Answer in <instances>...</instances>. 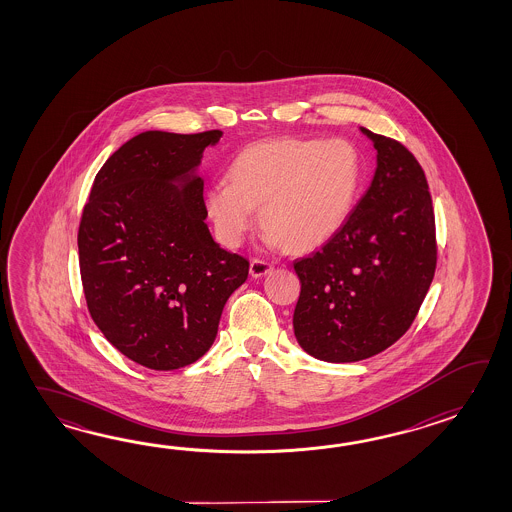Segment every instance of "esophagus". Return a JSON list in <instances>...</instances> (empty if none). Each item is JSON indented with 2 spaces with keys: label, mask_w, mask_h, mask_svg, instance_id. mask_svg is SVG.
<instances>
[{
  "label": "esophagus",
  "mask_w": 512,
  "mask_h": 512,
  "mask_svg": "<svg viewBox=\"0 0 512 512\" xmlns=\"http://www.w3.org/2000/svg\"><path fill=\"white\" fill-rule=\"evenodd\" d=\"M272 271V265L269 261L258 260V258H254L251 261V267H249V272H251L252 278H261V276H265L267 272Z\"/></svg>",
  "instance_id": "1"
}]
</instances>
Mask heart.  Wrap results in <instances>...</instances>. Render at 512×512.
I'll return each mask as SVG.
<instances>
[{
    "label": "heart",
    "mask_w": 512,
    "mask_h": 512,
    "mask_svg": "<svg viewBox=\"0 0 512 512\" xmlns=\"http://www.w3.org/2000/svg\"><path fill=\"white\" fill-rule=\"evenodd\" d=\"M205 192V208L225 247H238L256 223L287 251L309 252L346 223L362 181V159L344 139H267L243 148Z\"/></svg>",
    "instance_id": "1"
}]
</instances>
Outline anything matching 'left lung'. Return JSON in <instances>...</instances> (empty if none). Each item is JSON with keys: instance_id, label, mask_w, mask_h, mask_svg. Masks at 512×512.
Segmentation results:
<instances>
[{"instance_id": "obj_1", "label": "left lung", "mask_w": 512, "mask_h": 512, "mask_svg": "<svg viewBox=\"0 0 512 512\" xmlns=\"http://www.w3.org/2000/svg\"><path fill=\"white\" fill-rule=\"evenodd\" d=\"M360 130L377 150L368 192L320 251L294 261L302 283L294 337L326 362L370 359L403 337L437 263L434 207L421 164L401 142Z\"/></svg>"}]
</instances>
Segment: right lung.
I'll return each instance as SVG.
<instances>
[{
	"label": "right lung",
	"mask_w": 512,
	"mask_h": 512,
	"mask_svg": "<svg viewBox=\"0 0 512 512\" xmlns=\"http://www.w3.org/2000/svg\"><path fill=\"white\" fill-rule=\"evenodd\" d=\"M221 131H144L98 170L78 227L87 309L122 355L185 368L218 335L249 260L212 240L196 168Z\"/></svg>",
	"instance_id": "1"
}]
</instances>
